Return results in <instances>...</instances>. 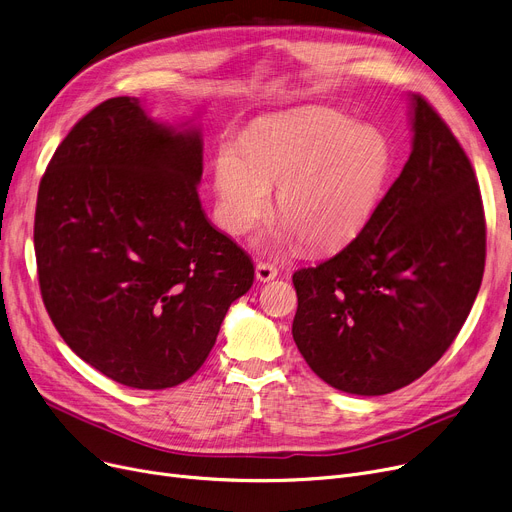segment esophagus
<instances>
[{
	"label": "esophagus",
	"instance_id": "1",
	"mask_svg": "<svg viewBox=\"0 0 512 512\" xmlns=\"http://www.w3.org/2000/svg\"><path fill=\"white\" fill-rule=\"evenodd\" d=\"M255 276L259 282H270L278 276V267L272 265V263H265V261H259L257 267H255Z\"/></svg>",
	"mask_w": 512,
	"mask_h": 512
}]
</instances>
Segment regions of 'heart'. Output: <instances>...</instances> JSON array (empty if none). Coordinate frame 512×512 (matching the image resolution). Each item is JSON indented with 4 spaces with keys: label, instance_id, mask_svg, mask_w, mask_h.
<instances>
[{
    "label": "heart",
    "instance_id": "obj_1",
    "mask_svg": "<svg viewBox=\"0 0 512 512\" xmlns=\"http://www.w3.org/2000/svg\"><path fill=\"white\" fill-rule=\"evenodd\" d=\"M390 168L392 145L378 126L332 110L272 118L247 134L245 147L222 145L215 155V215L228 234H245L270 211L278 186L284 215L255 245L290 251L307 240L334 249L365 228Z\"/></svg>",
    "mask_w": 512,
    "mask_h": 512
}]
</instances>
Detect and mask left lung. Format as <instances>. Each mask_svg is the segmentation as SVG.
I'll return each instance as SVG.
<instances>
[{
  "label": "left lung",
  "mask_w": 512,
  "mask_h": 512,
  "mask_svg": "<svg viewBox=\"0 0 512 512\" xmlns=\"http://www.w3.org/2000/svg\"><path fill=\"white\" fill-rule=\"evenodd\" d=\"M413 149L355 240L294 272L292 338L336 390L409 386L461 332L486 265V218L467 153L421 95Z\"/></svg>",
  "instance_id": "8db88e82"
}]
</instances>
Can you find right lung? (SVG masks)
I'll use <instances>...</instances> for the list:
<instances>
[{"instance_id": "obj_1", "label": "right lung", "mask_w": 512, "mask_h": 512, "mask_svg": "<svg viewBox=\"0 0 512 512\" xmlns=\"http://www.w3.org/2000/svg\"><path fill=\"white\" fill-rule=\"evenodd\" d=\"M197 126L114 97L53 153L35 211L45 309L72 351L139 390L186 382L205 363L253 261L205 218Z\"/></svg>"}]
</instances>
